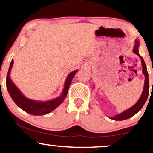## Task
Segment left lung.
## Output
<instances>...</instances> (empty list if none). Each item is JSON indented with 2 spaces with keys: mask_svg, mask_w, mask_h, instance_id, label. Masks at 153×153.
Instances as JSON below:
<instances>
[{
  "mask_svg": "<svg viewBox=\"0 0 153 153\" xmlns=\"http://www.w3.org/2000/svg\"><path fill=\"white\" fill-rule=\"evenodd\" d=\"M139 41L136 39L135 40V45L133 49V53L137 55L139 57L141 58V64L142 67H143V74L145 76V83H144V88L142 92V94L140 98L139 99V100L137 101L136 104L133 105L132 107H130V109H127V110L124 111L123 112H122L120 114H118L115 117L111 118V119L115 120H123L126 119H128L129 118L133 117V116L136 114L141 110L142 107L143 106L145 102L147 100L148 94H149V81H148V74L147 71V68H146V66L143 57L139 55Z\"/></svg>",
  "mask_w": 153,
  "mask_h": 153,
  "instance_id": "obj_1",
  "label": "left lung"
}]
</instances>
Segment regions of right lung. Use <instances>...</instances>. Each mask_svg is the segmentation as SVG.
I'll return each mask as SVG.
<instances>
[{
	"instance_id": "add662e5",
	"label": "right lung",
	"mask_w": 153,
	"mask_h": 153,
	"mask_svg": "<svg viewBox=\"0 0 153 153\" xmlns=\"http://www.w3.org/2000/svg\"><path fill=\"white\" fill-rule=\"evenodd\" d=\"M13 63H14V60L12 59L11 63H10L9 70H8L7 77H6V86H7V91L9 92L12 100L16 103L17 106L20 107L21 109H23L25 112L34 116L47 114L50 113L54 110L55 108H57L63 102L64 99L66 97V95H67L68 90L69 89L72 79L74 78V77L77 71V70L74 71H72L68 74L65 82L64 90L61 96L53 99V100L46 101V102H39V101L33 100L25 97L21 94V92L19 91L18 88L16 87V85L13 83V82L10 79V77Z\"/></svg>"
}]
</instances>
